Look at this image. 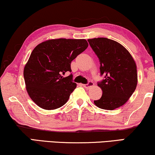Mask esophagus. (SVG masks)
Returning <instances> with one entry per match:
<instances>
[{"label":"esophagus","instance_id":"esophagus-1","mask_svg":"<svg viewBox=\"0 0 155 155\" xmlns=\"http://www.w3.org/2000/svg\"><path fill=\"white\" fill-rule=\"evenodd\" d=\"M93 85H94V83H93V82H91V81L89 82L87 84H82V86H83L84 87V88H86V89H89V88L92 87H93Z\"/></svg>","mask_w":155,"mask_h":155}]
</instances>
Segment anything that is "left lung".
I'll list each match as a JSON object with an SVG mask.
<instances>
[{"label": "left lung", "mask_w": 155, "mask_h": 155, "mask_svg": "<svg viewBox=\"0 0 155 155\" xmlns=\"http://www.w3.org/2000/svg\"><path fill=\"white\" fill-rule=\"evenodd\" d=\"M100 62L101 75L104 79L98 82L102 96L94 103L97 107L114 110L128 100L137 84V67L128 51L117 41L107 38L87 40Z\"/></svg>", "instance_id": "obj_1"}]
</instances>
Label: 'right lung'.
<instances>
[{"label": "right lung", "instance_id": "right-lung-1", "mask_svg": "<svg viewBox=\"0 0 155 155\" xmlns=\"http://www.w3.org/2000/svg\"><path fill=\"white\" fill-rule=\"evenodd\" d=\"M85 39H49L38 44L31 52L24 68L26 90L32 101L40 108L53 110L68 100L77 87L71 72V63L87 48Z\"/></svg>", "mask_w": 155, "mask_h": 155}]
</instances>
